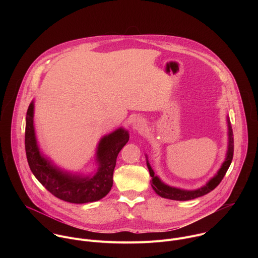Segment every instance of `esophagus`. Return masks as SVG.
Returning <instances> with one entry per match:
<instances>
[{
	"mask_svg": "<svg viewBox=\"0 0 258 258\" xmlns=\"http://www.w3.org/2000/svg\"><path fill=\"white\" fill-rule=\"evenodd\" d=\"M132 126L134 131H143L146 127V121L142 118L137 117L136 119H134Z\"/></svg>",
	"mask_w": 258,
	"mask_h": 258,
	"instance_id": "esophagus-1",
	"label": "esophagus"
}]
</instances>
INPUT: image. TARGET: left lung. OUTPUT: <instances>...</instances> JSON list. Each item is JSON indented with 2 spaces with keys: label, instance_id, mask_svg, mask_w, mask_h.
Masks as SVG:
<instances>
[{
  "label": "left lung",
  "instance_id": "1",
  "mask_svg": "<svg viewBox=\"0 0 258 258\" xmlns=\"http://www.w3.org/2000/svg\"><path fill=\"white\" fill-rule=\"evenodd\" d=\"M228 126H229V146H228V152H227V157L225 162L223 163L222 167L219 168L217 173L209 179V181L206 183L205 186L201 187L200 189L193 190V191H187V190H182V189H177L174 187H170L165 185L164 182L160 180L158 176L155 175L148 159H147V166H148L150 175L152 177L151 179V186L153 190L162 198L166 199H171V200H178V201H187V200H192L198 197H201L203 195L208 194L212 190H214L218 185L219 182L222 181L224 178L225 174L227 173L232 160H233V155H234V135H233V130L231 126L230 119L228 118Z\"/></svg>",
  "mask_w": 258,
  "mask_h": 258
}]
</instances>
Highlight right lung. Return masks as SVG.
I'll return each instance as SVG.
<instances>
[{
    "label": "right lung",
    "mask_w": 258,
    "mask_h": 258,
    "mask_svg": "<svg viewBox=\"0 0 258 258\" xmlns=\"http://www.w3.org/2000/svg\"><path fill=\"white\" fill-rule=\"evenodd\" d=\"M33 101L28 106L25 124V152L29 168L42 185L55 197L70 203H89L102 199L113 185L116 158L128 142V132L122 127L104 136L98 147V170L93 176H81L59 169L39 149L33 126Z\"/></svg>",
    "instance_id": "1"
}]
</instances>
